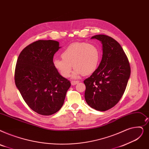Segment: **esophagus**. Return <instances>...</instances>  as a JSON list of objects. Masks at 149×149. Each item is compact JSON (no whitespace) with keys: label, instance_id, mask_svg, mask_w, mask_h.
<instances>
[{"label":"esophagus","instance_id":"esophagus-1","mask_svg":"<svg viewBox=\"0 0 149 149\" xmlns=\"http://www.w3.org/2000/svg\"><path fill=\"white\" fill-rule=\"evenodd\" d=\"M79 83V81H74V80H72L71 81V85H75L76 84Z\"/></svg>","mask_w":149,"mask_h":149}]
</instances>
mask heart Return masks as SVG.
Instances as JSON below:
<instances>
[{
  "label": "heart",
  "mask_w": 149,
  "mask_h": 149,
  "mask_svg": "<svg viewBox=\"0 0 149 149\" xmlns=\"http://www.w3.org/2000/svg\"><path fill=\"white\" fill-rule=\"evenodd\" d=\"M61 56L62 59H54L53 64L64 78L69 77L72 66L74 69L72 75L74 79L82 74L88 75L93 74L97 68L100 58L99 49L94 44L85 42L70 44L62 52Z\"/></svg>",
  "instance_id": "heart-1"
}]
</instances>
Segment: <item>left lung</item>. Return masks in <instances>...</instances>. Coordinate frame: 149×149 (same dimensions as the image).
<instances>
[{
	"mask_svg": "<svg viewBox=\"0 0 149 149\" xmlns=\"http://www.w3.org/2000/svg\"><path fill=\"white\" fill-rule=\"evenodd\" d=\"M102 44L103 55L98 68L84 80L88 105L105 111L114 107L124 94L131 69L128 58L119 43L110 36L97 35L91 38Z\"/></svg>",
	"mask_w": 149,
	"mask_h": 149,
	"instance_id": "obj_1",
	"label": "left lung"
}]
</instances>
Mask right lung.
<instances>
[{
	"label": "right lung",
	"mask_w": 149,
	"mask_h": 149,
	"mask_svg": "<svg viewBox=\"0 0 149 149\" xmlns=\"http://www.w3.org/2000/svg\"><path fill=\"white\" fill-rule=\"evenodd\" d=\"M60 48L54 40H38L25 47L17 60L16 86L27 105L36 113L52 115L62 107L70 82L53 64Z\"/></svg>",
	"instance_id": "obj_1"
}]
</instances>
